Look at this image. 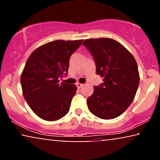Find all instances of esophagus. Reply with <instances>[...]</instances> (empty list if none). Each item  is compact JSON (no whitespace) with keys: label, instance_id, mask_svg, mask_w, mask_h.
<instances>
[{"label":"esophagus","instance_id":"1","mask_svg":"<svg viewBox=\"0 0 160 160\" xmlns=\"http://www.w3.org/2000/svg\"><path fill=\"white\" fill-rule=\"evenodd\" d=\"M83 85H84V84H80V83H77V84H76V86H77V87H78V89L82 88V87H83Z\"/></svg>","mask_w":160,"mask_h":160}]
</instances>
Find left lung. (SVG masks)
I'll use <instances>...</instances> for the list:
<instances>
[{"label":"left lung","mask_w":160,"mask_h":160,"mask_svg":"<svg viewBox=\"0 0 160 160\" xmlns=\"http://www.w3.org/2000/svg\"><path fill=\"white\" fill-rule=\"evenodd\" d=\"M82 44L93 57L96 73L103 77L87 98L89 110L100 119H114L127 110L136 94L140 81L136 61L113 39H87Z\"/></svg>","instance_id":"8db88e82"}]
</instances>
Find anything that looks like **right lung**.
<instances>
[{
	"mask_svg": "<svg viewBox=\"0 0 160 160\" xmlns=\"http://www.w3.org/2000/svg\"><path fill=\"white\" fill-rule=\"evenodd\" d=\"M82 41H51L37 48L28 59L21 75L22 93L41 119L56 121L68 113L77 87L60 79L68 75L70 58Z\"/></svg>",
	"mask_w": 160,
	"mask_h": 160,
	"instance_id": "1",
	"label": "right lung"
}]
</instances>
